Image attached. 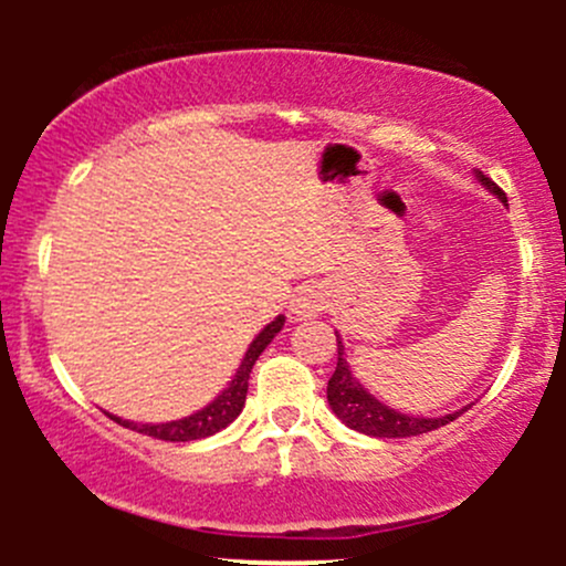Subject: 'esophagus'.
<instances>
[{
  "label": "esophagus",
  "mask_w": 566,
  "mask_h": 566,
  "mask_svg": "<svg viewBox=\"0 0 566 566\" xmlns=\"http://www.w3.org/2000/svg\"><path fill=\"white\" fill-rule=\"evenodd\" d=\"M325 310V293L317 284H301L290 298V315L295 319L317 317Z\"/></svg>",
  "instance_id": "34e87169"
}]
</instances>
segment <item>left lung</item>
Returning <instances> with one entry per match:
<instances>
[{"instance_id":"left-lung-1","label":"left lung","mask_w":566,"mask_h":566,"mask_svg":"<svg viewBox=\"0 0 566 566\" xmlns=\"http://www.w3.org/2000/svg\"><path fill=\"white\" fill-rule=\"evenodd\" d=\"M473 177L488 188L493 197H499L506 205V193L495 186L490 177H484L479 169H473ZM328 405L336 413V419L342 421L350 430L364 432V436L373 438H410L421 436V432L438 430V427L454 421L462 410H452L447 416H410L402 410L389 408V405L380 402L375 394H369L358 384V378L353 375L350 364H347L345 345H342V336L336 334V369L328 380Z\"/></svg>"}]
</instances>
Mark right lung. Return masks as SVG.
Segmentation results:
<instances>
[{
    "mask_svg": "<svg viewBox=\"0 0 566 566\" xmlns=\"http://www.w3.org/2000/svg\"><path fill=\"white\" fill-rule=\"evenodd\" d=\"M282 328H284V315L273 317L271 323H268L265 328L254 336V339H251L247 356H243L241 367L235 369V375H232V380L227 384V389L221 391L213 402H208L202 410H197V413L182 416V419H175V421H167V424H136V421L119 419V416H112V413H108V419H114L117 424L128 427V430L145 432V436L158 438V441L186 443V441H199V438L216 436V432L224 430L227 424H232V421L241 416L243 405H247L251 367H254L256 358L262 356V350L271 345L273 336H276Z\"/></svg>",
    "mask_w": 566,
    "mask_h": 566,
    "instance_id": "1",
    "label": "right lung"
}]
</instances>
